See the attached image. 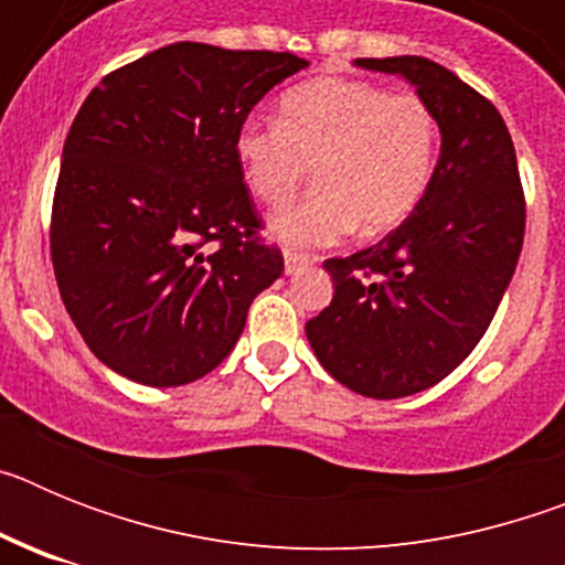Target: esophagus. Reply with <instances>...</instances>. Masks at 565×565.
Returning <instances> with one entry per match:
<instances>
[{"mask_svg": "<svg viewBox=\"0 0 565 565\" xmlns=\"http://www.w3.org/2000/svg\"><path fill=\"white\" fill-rule=\"evenodd\" d=\"M282 257H286V274H297L299 268H306L311 263V257L302 252H294V248H282Z\"/></svg>", "mask_w": 565, "mask_h": 565, "instance_id": "obj_1", "label": "esophagus"}]
</instances>
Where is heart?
I'll return each mask as SVG.
<instances>
[{
  "mask_svg": "<svg viewBox=\"0 0 565 565\" xmlns=\"http://www.w3.org/2000/svg\"><path fill=\"white\" fill-rule=\"evenodd\" d=\"M441 127L413 93L362 78H317L279 102V121L252 115L234 138L243 181L263 203H286L313 169L317 189L279 209L271 228L294 246H328L356 228L402 226L436 172Z\"/></svg>",
  "mask_w": 565,
  "mask_h": 565,
  "instance_id": "obj_1",
  "label": "heart"
}]
</instances>
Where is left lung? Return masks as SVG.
Returning a JSON list of instances; mask_svg holds the SVG:
<instances>
[{"label": "left lung", "instance_id": "obj_1", "mask_svg": "<svg viewBox=\"0 0 565 565\" xmlns=\"http://www.w3.org/2000/svg\"><path fill=\"white\" fill-rule=\"evenodd\" d=\"M356 64L416 84L441 127V154L396 232L326 259L333 299L306 333L344 387L402 398L450 376L487 333L521 257L526 198L512 135L478 89L422 56Z\"/></svg>", "mask_w": 565, "mask_h": 565}]
</instances>
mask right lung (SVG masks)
I'll use <instances>...</instances> for the list:
<instances>
[{"label": "right lung", "instance_id": "1", "mask_svg": "<svg viewBox=\"0 0 565 565\" xmlns=\"http://www.w3.org/2000/svg\"><path fill=\"white\" fill-rule=\"evenodd\" d=\"M274 50L174 42L113 70L70 127L50 257L87 348L115 373L178 387L214 371L252 299L282 274L234 138L274 84Z\"/></svg>", "mask_w": 565, "mask_h": 565}]
</instances>
